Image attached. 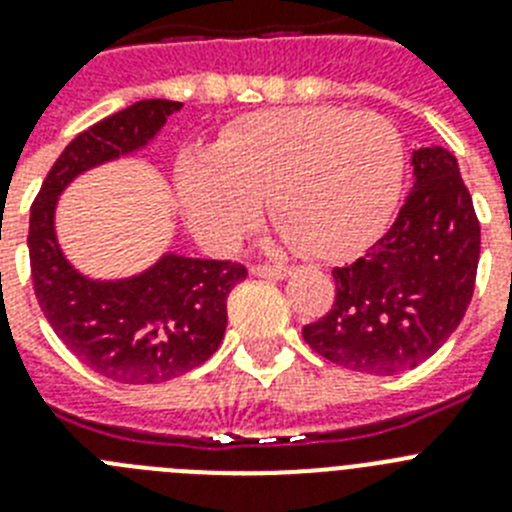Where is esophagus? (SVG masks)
<instances>
[{"mask_svg":"<svg viewBox=\"0 0 512 512\" xmlns=\"http://www.w3.org/2000/svg\"><path fill=\"white\" fill-rule=\"evenodd\" d=\"M253 274H256V277H264V279H285V277H290L292 274V269L290 266H253L251 269Z\"/></svg>","mask_w":512,"mask_h":512,"instance_id":"obj_1","label":"esophagus"}]
</instances>
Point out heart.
I'll use <instances>...</instances> for the list:
<instances>
[{"instance_id":"obj_1","label":"heart","mask_w":512,"mask_h":512,"mask_svg":"<svg viewBox=\"0 0 512 512\" xmlns=\"http://www.w3.org/2000/svg\"><path fill=\"white\" fill-rule=\"evenodd\" d=\"M401 181L404 142L391 121L331 106L253 113L214 152H189L176 168L178 199L202 243L233 246L269 196L279 238L321 259L368 246Z\"/></svg>"}]
</instances>
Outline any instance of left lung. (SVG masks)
Instances as JSON below:
<instances>
[{"label":"left lung","mask_w":512,"mask_h":512,"mask_svg":"<svg viewBox=\"0 0 512 512\" xmlns=\"http://www.w3.org/2000/svg\"><path fill=\"white\" fill-rule=\"evenodd\" d=\"M414 186L365 256L336 266V298L303 326L313 352L370 375L417 368L448 342L474 295L479 220L458 160L445 147L412 152Z\"/></svg>","instance_id":"left-lung-1"}]
</instances>
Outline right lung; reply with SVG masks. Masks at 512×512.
Here are the masks:
<instances>
[{"label":"right lung","mask_w":512,"mask_h":512,"mask_svg":"<svg viewBox=\"0 0 512 512\" xmlns=\"http://www.w3.org/2000/svg\"><path fill=\"white\" fill-rule=\"evenodd\" d=\"M181 106L139 100L77 134L30 209V272L43 316L87 368L129 386L178 378L217 352L227 295L246 279V266L168 251L131 277L93 279L61 251L56 204L82 173L142 152Z\"/></svg>","instance_id":"right-lung-1"}]
</instances>
